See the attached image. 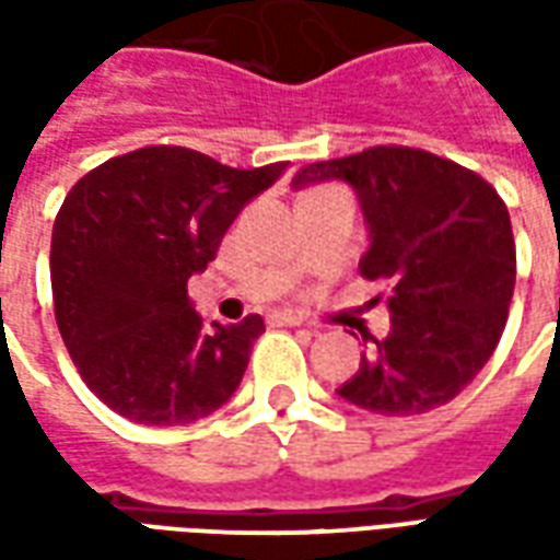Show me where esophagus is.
Returning <instances> with one entry per match:
<instances>
[{"label": "esophagus", "instance_id": "obj_1", "mask_svg": "<svg viewBox=\"0 0 560 560\" xmlns=\"http://www.w3.org/2000/svg\"><path fill=\"white\" fill-rule=\"evenodd\" d=\"M269 324H272V327H303L305 317L296 315V312H272V315H269Z\"/></svg>", "mask_w": 560, "mask_h": 560}]
</instances>
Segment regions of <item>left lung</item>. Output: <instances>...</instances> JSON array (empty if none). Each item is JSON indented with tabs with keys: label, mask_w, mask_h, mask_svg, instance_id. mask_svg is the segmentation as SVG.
Listing matches in <instances>:
<instances>
[{
	"label": "left lung",
	"mask_w": 560,
	"mask_h": 560,
	"mask_svg": "<svg viewBox=\"0 0 560 560\" xmlns=\"http://www.w3.org/2000/svg\"><path fill=\"white\" fill-rule=\"evenodd\" d=\"M327 179L360 197L372 240L360 272L393 284L387 339H372L339 396L384 417L434 411L468 387L504 332L516 284L504 200L468 167L413 147L305 164L293 188Z\"/></svg>",
	"instance_id": "1"
}]
</instances>
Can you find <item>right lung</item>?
Returning a JSON list of instances; mask_svg holds the SVG:
<instances>
[{
    "instance_id": "right-lung-1",
    "label": "right lung",
    "mask_w": 560,
    "mask_h": 560,
    "mask_svg": "<svg viewBox=\"0 0 560 560\" xmlns=\"http://www.w3.org/2000/svg\"><path fill=\"white\" fill-rule=\"evenodd\" d=\"M284 167L240 171L195 149L143 147L68 191L50 243L56 324L83 384L110 411L176 425L236 393L264 317L203 327L188 279Z\"/></svg>"
}]
</instances>
